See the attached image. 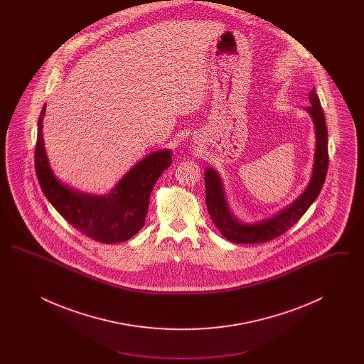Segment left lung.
<instances>
[{"label":"left lung","mask_w":364,"mask_h":364,"mask_svg":"<svg viewBox=\"0 0 364 364\" xmlns=\"http://www.w3.org/2000/svg\"><path fill=\"white\" fill-rule=\"evenodd\" d=\"M311 105L306 110L311 114L316 131V149H315V164L309 187L297 198L289 208L282 210L277 215L252 225H245L235 220L230 210L228 208L225 193L223 190V183L218 173L208 168L205 174L206 184V206L211 221L218 228L221 235L233 242L240 244H255L266 242L284 235L289 228L303 217L318 198L319 192L323 187L328 165H329V151H328V127L323 114V109L319 102L315 88L310 91Z\"/></svg>","instance_id":"obj_1"}]
</instances>
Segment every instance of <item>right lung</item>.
Wrapping results in <instances>:
<instances>
[{
	"mask_svg": "<svg viewBox=\"0 0 364 364\" xmlns=\"http://www.w3.org/2000/svg\"><path fill=\"white\" fill-rule=\"evenodd\" d=\"M46 106L38 120L35 144V171L45 196L65 221L104 244L127 242L144 225L150 193L162 172L172 164L171 151H156L135 165L106 196H92L70 190L52 173L45 153L42 122Z\"/></svg>",
	"mask_w": 364,
	"mask_h": 364,
	"instance_id": "right-lung-1",
	"label": "right lung"
}]
</instances>
